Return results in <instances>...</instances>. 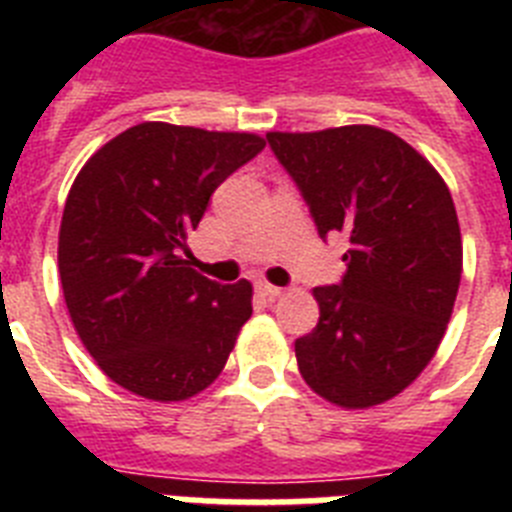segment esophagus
<instances>
[{"instance_id": "esophagus-1", "label": "esophagus", "mask_w": 512, "mask_h": 512, "mask_svg": "<svg viewBox=\"0 0 512 512\" xmlns=\"http://www.w3.org/2000/svg\"><path fill=\"white\" fill-rule=\"evenodd\" d=\"M256 292H259V295H264V297H269V300H277V297H282L284 289L274 287V284H269V282H259V284H256Z\"/></svg>"}]
</instances>
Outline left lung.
I'll return each mask as SVG.
<instances>
[{"mask_svg": "<svg viewBox=\"0 0 512 512\" xmlns=\"http://www.w3.org/2000/svg\"><path fill=\"white\" fill-rule=\"evenodd\" d=\"M266 140L320 238L348 241L341 284L312 289L320 320L295 341L302 379L348 410L392 400L433 359L459 292L449 187L410 143L374 125Z\"/></svg>", "mask_w": 512, "mask_h": 512, "instance_id": "8db88e82", "label": "left lung"}]
</instances>
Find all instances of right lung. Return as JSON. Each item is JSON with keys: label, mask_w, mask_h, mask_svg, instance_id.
<instances>
[{"label": "right lung", "mask_w": 512, "mask_h": 512, "mask_svg": "<svg viewBox=\"0 0 512 512\" xmlns=\"http://www.w3.org/2000/svg\"><path fill=\"white\" fill-rule=\"evenodd\" d=\"M264 146L253 133L140 122L71 184L58 233L63 297L84 348L133 395L189 400L223 372L253 287L202 277L187 238L212 192Z\"/></svg>", "instance_id": "obj_1"}]
</instances>
